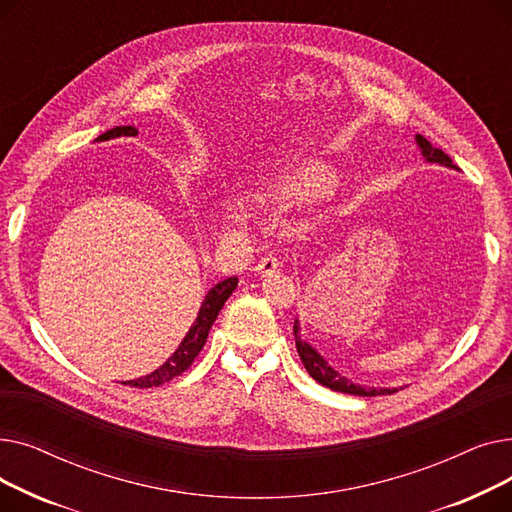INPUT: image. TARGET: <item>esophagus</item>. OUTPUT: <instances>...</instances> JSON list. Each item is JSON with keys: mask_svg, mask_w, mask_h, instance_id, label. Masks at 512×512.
<instances>
[{"mask_svg": "<svg viewBox=\"0 0 512 512\" xmlns=\"http://www.w3.org/2000/svg\"><path fill=\"white\" fill-rule=\"evenodd\" d=\"M280 261L276 259V257H272V255H265V257H261L259 259V263L255 265V272H257V276H261V278H267V276H272V274H276L278 270H280Z\"/></svg>", "mask_w": 512, "mask_h": 512, "instance_id": "34e87169", "label": "esophagus"}]
</instances>
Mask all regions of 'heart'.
I'll list each match as a JSON object with an SVG mask.
<instances>
[{
    "instance_id": "b5f03b06",
    "label": "heart",
    "mask_w": 512,
    "mask_h": 512,
    "mask_svg": "<svg viewBox=\"0 0 512 512\" xmlns=\"http://www.w3.org/2000/svg\"><path fill=\"white\" fill-rule=\"evenodd\" d=\"M338 172L321 157H286L263 168L251 180L255 203L274 211H288L317 203L332 195Z\"/></svg>"
}]
</instances>
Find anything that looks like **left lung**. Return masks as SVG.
Here are the masks:
<instances>
[{
  "label": "left lung",
  "mask_w": 512,
  "mask_h": 512,
  "mask_svg": "<svg viewBox=\"0 0 512 512\" xmlns=\"http://www.w3.org/2000/svg\"><path fill=\"white\" fill-rule=\"evenodd\" d=\"M415 143H417L421 155L425 157V161H429V164H440V166H446V168L459 170L452 164V159L442 149L432 147V143H429L425 137H421V134H415ZM292 332H294V342H297V351H299V357H301L305 369L309 371L311 378L315 382H319L321 386H326L334 392L355 394V396H382V394H394L398 390V388H367V386L353 384L351 380H346L344 375H340L334 367H330V363L324 357H321L307 340L301 338L299 319H294Z\"/></svg>",
  "instance_id": "1"
}]
</instances>
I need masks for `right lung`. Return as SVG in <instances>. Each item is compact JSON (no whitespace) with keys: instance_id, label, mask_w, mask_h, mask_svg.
Segmentation results:
<instances>
[{"instance_id":"obj_1","label":"right lung","mask_w":512,"mask_h":512,"mask_svg":"<svg viewBox=\"0 0 512 512\" xmlns=\"http://www.w3.org/2000/svg\"><path fill=\"white\" fill-rule=\"evenodd\" d=\"M137 134H139V130L134 128V126H116L112 130L99 134V137L95 139V143L118 139V137H137ZM236 284H238V278L232 276V278H226V280L218 282L213 288H209V292L205 294V299L201 303V309L197 313L195 324L191 326V330L186 332V336L182 338V342L174 351V355L164 365L157 367L153 373L145 375V378L124 382V386H132V388L161 386V384H166V382L178 378L182 371H186L188 367H191L195 357L201 353L203 344L207 342V336H209V330L213 326L215 317H218V313L222 311L224 303L228 301V297L234 292Z\"/></svg>"}]
</instances>
